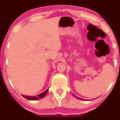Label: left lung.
<instances>
[{"label": "left lung", "mask_w": 120, "mask_h": 120, "mask_svg": "<svg viewBox=\"0 0 120 120\" xmlns=\"http://www.w3.org/2000/svg\"><path fill=\"white\" fill-rule=\"evenodd\" d=\"M75 97H76V96H75ZM76 97V98H77L78 99H81V100H82V99H81V98H78V97Z\"/></svg>", "instance_id": "1"}]
</instances>
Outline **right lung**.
<instances>
[{
    "instance_id": "right-lung-1",
    "label": "right lung",
    "mask_w": 120,
    "mask_h": 120,
    "mask_svg": "<svg viewBox=\"0 0 120 120\" xmlns=\"http://www.w3.org/2000/svg\"><path fill=\"white\" fill-rule=\"evenodd\" d=\"M49 90V88H48V89H47L45 91H44V92H43L42 93L40 94H38L37 95V96H26V95H22V96L24 97V98L27 99L28 100H38L39 99V98H44V96L47 94L48 91Z\"/></svg>"
}]
</instances>
